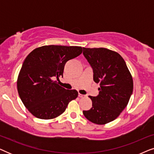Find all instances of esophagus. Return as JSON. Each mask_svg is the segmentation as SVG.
<instances>
[{"label": "esophagus", "mask_w": 154, "mask_h": 154, "mask_svg": "<svg viewBox=\"0 0 154 154\" xmlns=\"http://www.w3.org/2000/svg\"><path fill=\"white\" fill-rule=\"evenodd\" d=\"M79 97H81V98H83V97H85V95H83V94H79Z\"/></svg>", "instance_id": "1"}]
</instances>
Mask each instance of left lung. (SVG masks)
<instances>
[{
	"label": "left lung",
	"mask_w": 154,
	"mask_h": 154,
	"mask_svg": "<svg viewBox=\"0 0 154 154\" xmlns=\"http://www.w3.org/2000/svg\"><path fill=\"white\" fill-rule=\"evenodd\" d=\"M83 48L93 70L94 81L100 85L97 96H89L92 108L83 113L92 123L104 125L116 119L127 106L133 91L132 77L118 52L104 48Z\"/></svg>",
	"instance_id": "left-lung-1"
}]
</instances>
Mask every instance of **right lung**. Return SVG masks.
Returning a JSON list of instances; mask_svg holds the SVG:
<instances>
[{"mask_svg":"<svg viewBox=\"0 0 154 154\" xmlns=\"http://www.w3.org/2000/svg\"><path fill=\"white\" fill-rule=\"evenodd\" d=\"M79 46L44 45L28 54L19 73L17 90L21 100L31 114L41 119H52L66 110L78 97L75 90L58 85L67 61L79 56Z\"/></svg>","mask_w":154,"mask_h":154,"instance_id":"obj_1","label":"right lung"}]
</instances>
